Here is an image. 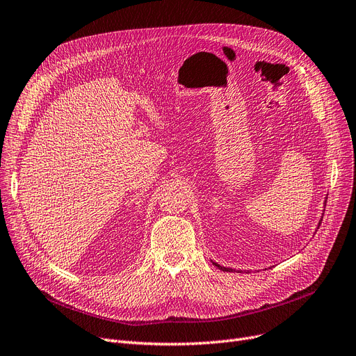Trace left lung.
<instances>
[{"label": "left lung", "mask_w": 356, "mask_h": 356, "mask_svg": "<svg viewBox=\"0 0 356 356\" xmlns=\"http://www.w3.org/2000/svg\"><path fill=\"white\" fill-rule=\"evenodd\" d=\"M214 265H216V266H217L218 269H222V270H226V273H227V270H229V273H230V270H232L230 268H225V266H222V265H218V264H214Z\"/></svg>", "instance_id": "1"}]
</instances>
